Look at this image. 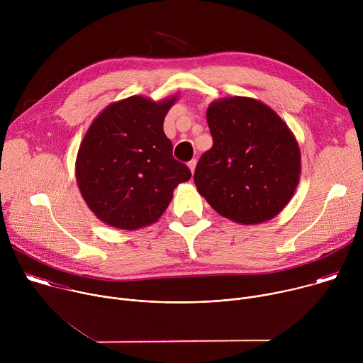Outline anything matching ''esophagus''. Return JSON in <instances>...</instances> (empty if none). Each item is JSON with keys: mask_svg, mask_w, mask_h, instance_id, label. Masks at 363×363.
Wrapping results in <instances>:
<instances>
[{"mask_svg": "<svg viewBox=\"0 0 363 363\" xmlns=\"http://www.w3.org/2000/svg\"><path fill=\"white\" fill-rule=\"evenodd\" d=\"M195 167H196V161H195V160H192V161L188 162V168L191 169L192 174H194V171H195Z\"/></svg>", "mask_w": 363, "mask_h": 363, "instance_id": "esophagus-1", "label": "esophagus"}]
</instances>
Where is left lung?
<instances>
[{"instance_id":"1","label":"left lung","mask_w":363,"mask_h":363,"mask_svg":"<svg viewBox=\"0 0 363 363\" xmlns=\"http://www.w3.org/2000/svg\"><path fill=\"white\" fill-rule=\"evenodd\" d=\"M214 143L194 174L198 192L223 217L262 224L280 214L300 181L301 155L287 123L266 103L223 97L206 109Z\"/></svg>"}]
</instances>
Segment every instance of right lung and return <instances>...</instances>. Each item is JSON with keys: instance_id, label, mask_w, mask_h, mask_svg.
<instances>
[{"instance_id": "1", "label": "right lung", "mask_w": 363, "mask_h": 363, "mask_svg": "<svg viewBox=\"0 0 363 363\" xmlns=\"http://www.w3.org/2000/svg\"><path fill=\"white\" fill-rule=\"evenodd\" d=\"M178 96H130L111 103L89 126L76 158V181L90 211L106 225L135 231L157 223L174 189L191 178L172 157L164 119Z\"/></svg>"}]
</instances>
